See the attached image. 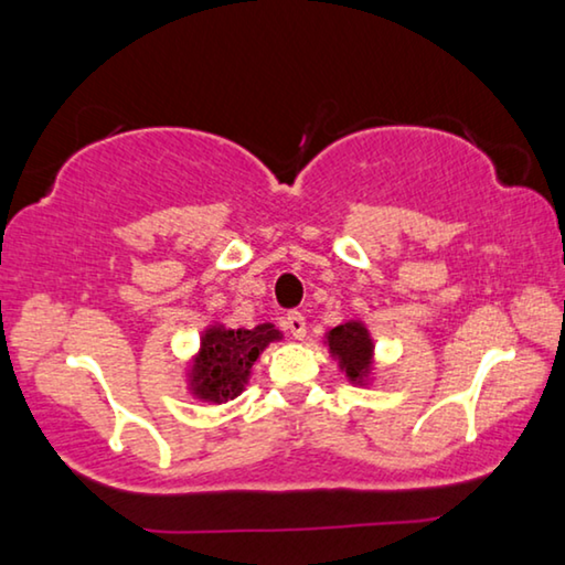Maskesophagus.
Masks as SVG:
<instances>
[{"instance_id":"obj_1","label":"esophagus","mask_w":565,"mask_h":565,"mask_svg":"<svg viewBox=\"0 0 565 565\" xmlns=\"http://www.w3.org/2000/svg\"><path fill=\"white\" fill-rule=\"evenodd\" d=\"M284 324H286V330H289L297 340H301V338L307 335V320H305V315H301V312H289V315H286Z\"/></svg>"}]
</instances>
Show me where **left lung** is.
Wrapping results in <instances>:
<instances>
[{
    "label": "left lung",
    "mask_w": 565,
    "mask_h": 565,
    "mask_svg": "<svg viewBox=\"0 0 565 565\" xmlns=\"http://www.w3.org/2000/svg\"><path fill=\"white\" fill-rule=\"evenodd\" d=\"M328 348L338 359L340 369L345 371V376L361 384L365 373L371 371L373 340L369 335V330L355 320L338 324V328H332L328 332Z\"/></svg>",
    "instance_id": "left-lung-1"
}]
</instances>
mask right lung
Instances as JSON below:
<instances>
[{"label": "right lung", "instance_id": "right-lung-1", "mask_svg": "<svg viewBox=\"0 0 565 565\" xmlns=\"http://www.w3.org/2000/svg\"><path fill=\"white\" fill-rule=\"evenodd\" d=\"M274 340H281V332L271 322L253 330H230L212 324L210 330H204L200 355L189 373L192 394L214 404L235 399L248 384L253 363Z\"/></svg>", "mask_w": 565, "mask_h": 565}]
</instances>
